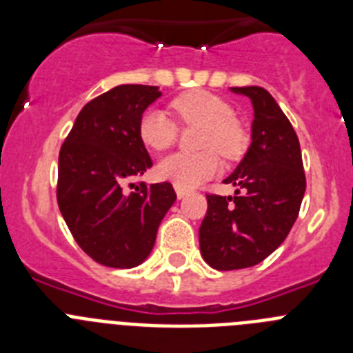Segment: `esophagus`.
<instances>
[{"instance_id":"34e87169","label":"esophagus","mask_w":353,"mask_h":353,"mask_svg":"<svg viewBox=\"0 0 353 353\" xmlns=\"http://www.w3.org/2000/svg\"><path fill=\"white\" fill-rule=\"evenodd\" d=\"M174 191H176V196H179V199L185 198L187 194H189V189H183V187H179V185H174Z\"/></svg>"}]
</instances>
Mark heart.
<instances>
[{"instance_id":"obj_1","label":"heart","mask_w":353,"mask_h":353,"mask_svg":"<svg viewBox=\"0 0 353 353\" xmlns=\"http://www.w3.org/2000/svg\"><path fill=\"white\" fill-rule=\"evenodd\" d=\"M171 109L183 125H201L198 145L205 150L196 154L176 152L161 159L159 179L191 189L219 171L221 161L215 150L228 159L242 152L244 132L235 120V111L224 99L207 92H189L173 99ZM138 132L148 148L166 150L176 141L179 125L161 109H150L139 120Z\"/></svg>"}]
</instances>
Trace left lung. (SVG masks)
<instances>
[{
  "mask_svg": "<svg viewBox=\"0 0 353 353\" xmlns=\"http://www.w3.org/2000/svg\"><path fill=\"white\" fill-rule=\"evenodd\" d=\"M251 99V146L224 183L235 196L207 194L199 226L201 256L217 270L248 269L276 251L288 236L305 191L301 145L292 123L265 88L242 86Z\"/></svg>",
  "mask_w": 353,
  "mask_h": 353,
  "instance_id": "left-lung-1",
  "label": "left lung"
}]
</instances>
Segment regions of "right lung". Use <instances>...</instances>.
Segmentation results:
<instances>
[{
	"mask_svg": "<svg viewBox=\"0 0 353 353\" xmlns=\"http://www.w3.org/2000/svg\"><path fill=\"white\" fill-rule=\"evenodd\" d=\"M159 86L120 84L81 109L58 159V207L79 248L97 263L132 269L148 258L174 203L170 182L123 183L152 168L138 132Z\"/></svg>",
	"mask_w": 353,
	"mask_h": 353,
	"instance_id": "right-lung-1",
	"label": "right lung"
}]
</instances>
